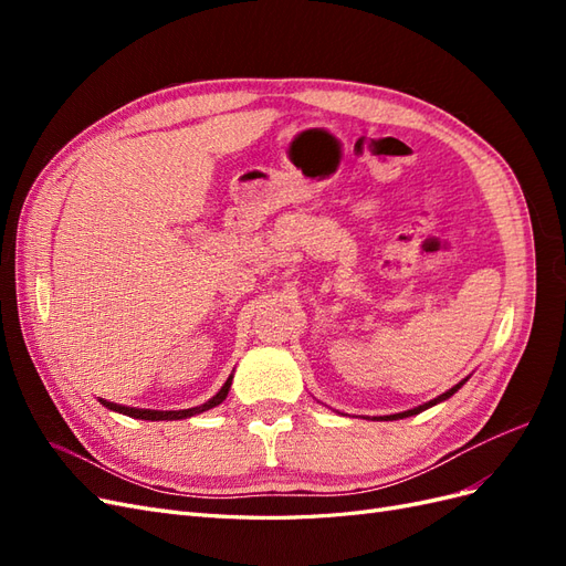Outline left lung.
<instances>
[{
    "label": "left lung",
    "instance_id": "obj_1",
    "mask_svg": "<svg viewBox=\"0 0 566 566\" xmlns=\"http://www.w3.org/2000/svg\"><path fill=\"white\" fill-rule=\"evenodd\" d=\"M465 385V380L462 382H458L455 387H451L449 391H443L441 397H437V399H432V401H427V403H422V406H418V408H413V410H403V413H397V416H385V418H380V420H399V418H408V416H416V413H420V410H424V408H430V406H434V403H439V401H443V399H449V397H453V394Z\"/></svg>",
    "mask_w": 566,
    "mask_h": 566
}]
</instances>
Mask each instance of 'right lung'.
<instances>
[{"label":"right lung","instance_id":"obj_1","mask_svg":"<svg viewBox=\"0 0 566 566\" xmlns=\"http://www.w3.org/2000/svg\"><path fill=\"white\" fill-rule=\"evenodd\" d=\"M231 380H233V375H229V380L224 382V387H221L210 401H205L202 406H196V408H186V410H148V408H129V406L111 403V401H104V399H101V403H104V406H106V408H111V410H117V413L129 416V418H139V420H181V418H191V416H196V413H202V410H210V408L219 406L221 401L227 399L229 387H231Z\"/></svg>","mask_w":566,"mask_h":566}]
</instances>
